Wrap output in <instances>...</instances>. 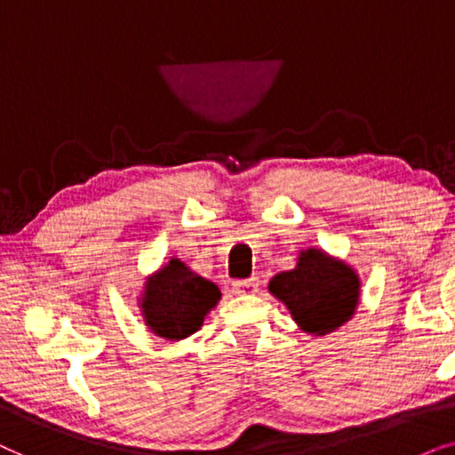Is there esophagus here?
<instances>
[{
	"label": "esophagus",
	"instance_id": "34e87169",
	"mask_svg": "<svg viewBox=\"0 0 455 455\" xmlns=\"http://www.w3.org/2000/svg\"><path fill=\"white\" fill-rule=\"evenodd\" d=\"M259 287V278L251 276V278H243V281H235L233 283V291L237 295H253L258 293Z\"/></svg>",
	"mask_w": 455,
	"mask_h": 455
}]
</instances>
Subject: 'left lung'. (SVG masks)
I'll return each instance as SVG.
<instances>
[{
	"label": "left lung",
	"instance_id": "left-lung-1",
	"mask_svg": "<svg viewBox=\"0 0 455 455\" xmlns=\"http://www.w3.org/2000/svg\"><path fill=\"white\" fill-rule=\"evenodd\" d=\"M268 291L281 299L301 331L326 335L354 316L360 301V276L323 250H301L293 270L278 272Z\"/></svg>",
	"mask_w": 455,
	"mask_h": 455
}]
</instances>
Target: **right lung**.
I'll list each match as a JSON object with an SVG mask.
<instances>
[{
  "instance_id": "right-lung-1",
  "label": "right lung",
  "mask_w": 455,
  "mask_h": 455,
  "mask_svg": "<svg viewBox=\"0 0 455 455\" xmlns=\"http://www.w3.org/2000/svg\"><path fill=\"white\" fill-rule=\"evenodd\" d=\"M218 299L220 289L214 283L172 258L148 278L139 306L151 332L168 341H180L199 331Z\"/></svg>"
}]
</instances>
